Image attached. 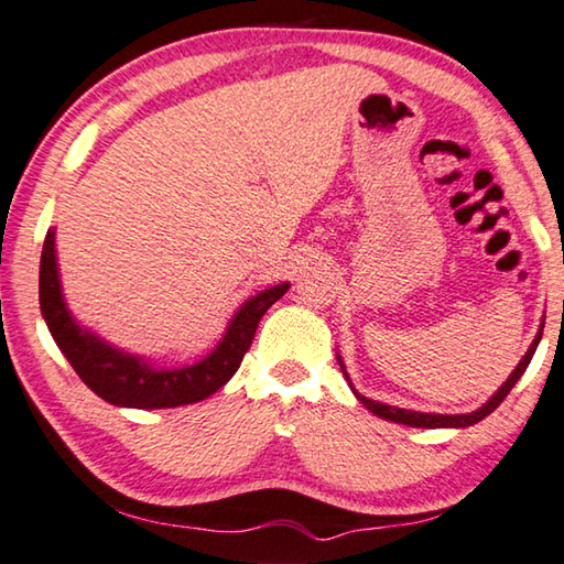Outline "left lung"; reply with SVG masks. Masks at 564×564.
<instances>
[{"mask_svg":"<svg viewBox=\"0 0 564 564\" xmlns=\"http://www.w3.org/2000/svg\"><path fill=\"white\" fill-rule=\"evenodd\" d=\"M540 339H542V327H540V332H538L535 341L530 344V349H528L525 357H522V361L518 364L516 371L510 373V379H508L506 383H502L496 397H492V399L486 403V406L478 409V411H473V413H458V416H443V413H419V411H406V409H393V406H387V403H379V401H371V399H367V397H361V393H357V399H359V401L364 403V406H367L371 413H377V416L387 419V421H393V423H406V426H416V429H466V426H473V423H478V421L486 419L488 413L496 411V409L500 406V403L506 401V397L512 391V387H516L518 379L522 377V373H525L528 364H530V359H532V354H535V349H538ZM339 367H341V371H344L341 359H339ZM344 377H347V371H344ZM347 381H349V377H347Z\"/></svg>","mask_w":564,"mask_h":564,"instance_id":"8db88e82","label":"left lung"}]
</instances>
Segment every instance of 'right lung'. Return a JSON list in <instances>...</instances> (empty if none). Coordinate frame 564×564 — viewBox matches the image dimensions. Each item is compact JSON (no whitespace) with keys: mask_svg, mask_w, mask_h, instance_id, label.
Returning a JSON list of instances; mask_svg holds the SVG:
<instances>
[{"mask_svg":"<svg viewBox=\"0 0 564 564\" xmlns=\"http://www.w3.org/2000/svg\"><path fill=\"white\" fill-rule=\"evenodd\" d=\"M290 290L288 282L257 294L227 327L223 341L203 361L183 369H151L143 359L108 347L91 332H84L68 314L58 288L54 230L46 232L42 264H39V304L56 347L72 364L88 389L113 406L128 409H175L197 403L223 389L240 369L242 357L254 339L264 312Z\"/></svg>","mask_w":564,"mask_h":564,"instance_id":"add662e5","label":"right lung"}]
</instances>
